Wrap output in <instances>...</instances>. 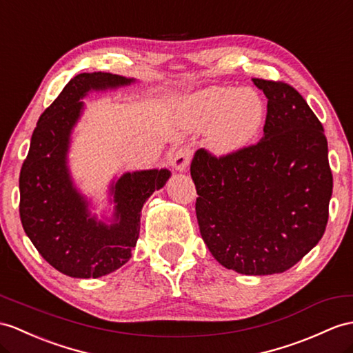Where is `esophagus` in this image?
Wrapping results in <instances>:
<instances>
[{
	"label": "esophagus",
	"instance_id": "esophagus-1",
	"mask_svg": "<svg viewBox=\"0 0 353 353\" xmlns=\"http://www.w3.org/2000/svg\"><path fill=\"white\" fill-rule=\"evenodd\" d=\"M192 156L193 154H192L190 148H179L174 154V159H172V166L175 168V170H179V172L185 170V168L190 165Z\"/></svg>",
	"mask_w": 353,
	"mask_h": 353
}]
</instances>
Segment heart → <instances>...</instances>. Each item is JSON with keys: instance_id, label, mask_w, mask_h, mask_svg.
<instances>
[{"instance_id": "obj_1", "label": "heart", "mask_w": 353, "mask_h": 353, "mask_svg": "<svg viewBox=\"0 0 353 353\" xmlns=\"http://www.w3.org/2000/svg\"><path fill=\"white\" fill-rule=\"evenodd\" d=\"M185 110L192 128L208 130V147L219 156L247 147L265 118L263 100L252 88H206L187 100Z\"/></svg>"}]
</instances>
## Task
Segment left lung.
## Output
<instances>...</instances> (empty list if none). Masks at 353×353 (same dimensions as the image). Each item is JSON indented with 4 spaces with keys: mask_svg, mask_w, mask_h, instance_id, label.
Returning <instances> with one entry per match:
<instances>
[{
    "mask_svg": "<svg viewBox=\"0 0 353 353\" xmlns=\"http://www.w3.org/2000/svg\"><path fill=\"white\" fill-rule=\"evenodd\" d=\"M253 83L268 99L262 139L221 157L197 150L190 174L211 254L228 270L270 276L319 243L332 174L323 127L303 96L285 82Z\"/></svg>",
    "mask_w": 353,
    "mask_h": 353,
    "instance_id": "left-lung-1",
    "label": "left lung"
}]
</instances>
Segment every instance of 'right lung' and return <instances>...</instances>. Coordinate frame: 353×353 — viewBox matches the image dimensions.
Segmentation results:
<instances>
[{
	"label": "right lung",
	"mask_w": 353,
	"mask_h": 353,
	"mask_svg": "<svg viewBox=\"0 0 353 353\" xmlns=\"http://www.w3.org/2000/svg\"><path fill=\"white\" fill-rule=\"evenodd\" d=\"M134 79L112 73H81L68 82L31 136L19 176V214L25 234L49 265L74 279H97L121 268L139 238L141 211L166 184L168 169L127 172L110 184V225L91 216L90 202L74 187L67 166L73 127L90 91L115 90Z\"/></svg>",
	"instance_id": "obj_1"
}]
</instances>
